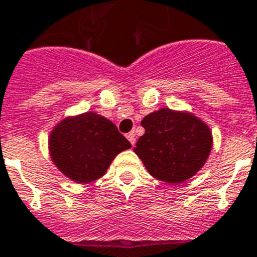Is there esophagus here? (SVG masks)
Wrapping results in <instances>:
<instances>
[{
    "mask_svg": "<svg viewBox=\"0 0 257 257\" xmlns=\"http://www.w3.org/2000/svg\"><path fill=\"white\" fill-rule=\"evenodd\" d=\"M126 139L129 140V143L132 144V147H135V144H136V137H135V133L131 132L126 135Z\"/></svg>",
    "mask_w": 257,
    "mask_h": 257,
    "instance_id": "34e87169",
    "label": "esophagus"
}]
</instances>
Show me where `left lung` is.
<instances>
[{"mask_svg":"<svg viewBox=\"0 0 257 257\" xmlns=\"http://www.w3.org/2000/svg\"><path fill=\"white\" fill-rule=\"evenodd\" d=\"M141 125L145 133L133 150L154 178L182 183L207 161L212 148L211 131L195 114L161 108L145 116Z\"/></svg>","mask_w":257,"mask_h":257,"instance_id":"8db88e82","label":"left lung"}]
</instances>
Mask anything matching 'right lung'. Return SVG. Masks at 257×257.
<instances>
[{"label":"right lung","mask_w":257,"mask_h":257,"mask_svg":"<svg viewBox=\"0 0 257 257\" xmlns=\"http://www.w3.org/2000/svg\"><path fill=\"white\" fill-rule=\"evenodd\" d=\"M131 147L113 122L95 112L64 117L49 137L54 165L76 183L101 178L114 157Z\"/></svg>","instance_id":"obj_1"}]
</instances>
